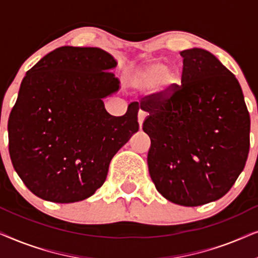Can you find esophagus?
<instances>
[{"instance_id":"34e87169","label":"esophagus","mask_w":258,"mask_h":258,"mask_svg":"<svg viewBox=\"0 0 258 258\" xmlns=\"http://www.w3.org/2000/svg\"><path fill=\"white\" fill-rule=\"evenodd\" d=\"M137 117H139V124H140V126H142L143 121H144V119H146V117H147V112L144 111V110H142V109H140L139 116H137Z\"/></svg>"}]
</instances>
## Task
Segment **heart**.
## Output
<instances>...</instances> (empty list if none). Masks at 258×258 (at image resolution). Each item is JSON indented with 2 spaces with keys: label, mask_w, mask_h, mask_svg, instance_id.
<instances>
[{
  "label": "heart",
  "mask_w": 258,
  "mask_h": 258,
  "mask_svg": "<svg viewBox=\"0 0 258 258\" xmlns=\"http://www.w3.org/2000/svg\"><path fill=\"white\" fill-rule=\"evenodd\" d=\"M158 79L160 80L158 81V89L160 90H168L172 86V83H175L174 74L169 72L167 67L162 63H154L136 77L134 84L140 90H150Z\"/></svg>",
  "instance_id": "heart-1"
}]
</instances>
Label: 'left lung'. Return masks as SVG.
<instances>
[{"label":"left lung","instance_id":"8db88e82","mask_svg":"<svg viewBox=\"0 0 258 258\" xmlns=\"http://www.w3.org/2000/svg\"><path fill=\"white\" fill-rule=\"evenodd\" d=\"M181 86L149 95L143 132L150 137L148 168L168 201L197 207L220 200L244 169L250 117L237 79L208 50L179 52Z\"/></svg>","mask_w":258,"mask_h":258}]
</instances>
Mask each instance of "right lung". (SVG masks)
I'll return each instance as SVG.
<instances>
[{
  "mask_svg": "<svg viewBox=\"0 0 258 258\" xmlns=\"http://www.w3.org/2000/svg\"><path fill=\"white\" fill-rule=\"evenodd\" d=\"M117 66L100 48H57L21 83L8 121L14 169L34 195L55 203L86 200L107 178L114 155L139 130L137 102L111 116L103 98L119 89Z\"/></svg>",
  "mask_w": 258,
  "mask_h": 258,
  "instance_id": "obj_1",
  "label": "right lung"
}]
</instances>
